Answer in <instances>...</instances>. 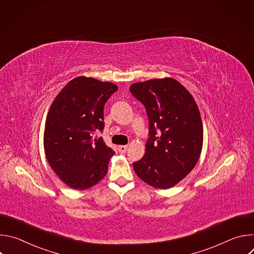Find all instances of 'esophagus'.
<instances>
[{
    "mask_svg": "<svg viewBox=\"0 0 254 254\" xmlns=\"http://www.w3.org/2000/svg\"><path fill=\"white\" fill-rule=\"evenodd\" d=\"M127 146H120L119 147V152L121 154H125L127 152Z\"/></svg>",
    "mask_w": 254,
    "mask_h": 254,
    "instance_id": "obj_1",
    "label": "esophagus"
}]
</instances>
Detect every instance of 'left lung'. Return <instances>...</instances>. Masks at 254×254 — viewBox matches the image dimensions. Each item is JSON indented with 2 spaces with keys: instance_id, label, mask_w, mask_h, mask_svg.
I'll return each instance as SVG.
<instances>
[{
  "instance_id": "8db88e82",
  "label": "left lung",
  "mask_w": 254,
  "mask_h": 254,
  "mask_svg": "<svg viewBox=\"0 0 254 254\" xmlns=\"http://www.w3.org/2000/svg\"><path fill=\"white\" fill-rule=\"evenodd\" d=\"M129 91L146 107L150 125L146 154L132 164L133 170L152 187L172 188L194 169L201 155L203 125L198 105L171 77L133 83Z\"/></svg>"
}]
</instances>
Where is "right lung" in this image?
<instances>
[{
	"label": "right lung",
	"instance_id": "right-lung-1",
	"mask_svg": "<svg viewBox=\"0 0 254 254\" xmlns=\"http://www.w3.org/2000/svg\"><path fill=\"white\" fill-rule=\"evenodd\" d=\"M117 90L115 83L78 76L62 88L49 108L44 129L46 159L72 189L91 188L107 173L115 152L93 134L103 130L104 104Z\"/></svg>",
	"mask_w": 254,
	"mask_h": 254
}]
</instances>
